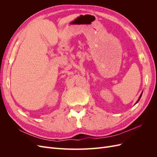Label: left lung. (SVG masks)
<instances>
[{
	"instance_id": "obj_1",
	"label": "left lung",
	"mask_w": 157,
	"mask_h": 157,
	"mask_svg": "<svg viewBox=\"0 0 157 157\" xmlns=\"http://www.w3.org/2000/svg\"><path fill=\"white\" fill-rule=\"evenodd\" d=\"M141 95H142V93H141V94L140 95V98H139V99H138V100H137V101L136 103H137V102H138V101H139V100H140V98H141Z\"/></svg>"
}]
</instances>
